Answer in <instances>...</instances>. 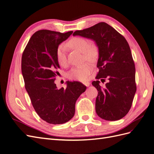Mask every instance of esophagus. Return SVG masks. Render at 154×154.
I'll return each mask as SVG.
<instances>
[{"label": "esophagus", "mask_w": 154, "mask_h": 154, "mask_svg": "<svg viewBox=\"0 0 154 154\" xmlns=\"http://www.w3.org/2000/svg\"><path fill=\"white\" fill-rule=\"evenodd\" d=\"M83 84H84L86 87H89L90 85V83L89 82H85L83 83Z\"/></svg>", "instance_id": "obj_1"}]
</instances>
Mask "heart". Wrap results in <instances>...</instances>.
<instances>
[{
  "label": "heart",
  "mask_w": 154,
  "mask_h": 154,
  "mask_svg": "<svg viewBox=\"0 0 154 154\" xmlns=\"http://www.w3.org/2000/svg\"><path fill=\"white\" fill-rule=\"evenodd\" d=\"M68 45L74 49L78 50L84 54L85 60L93 61L96 56L94 49L90 47V44L87 39L83 37H74L68 42ZM56 59L61 65H65L67 63V46L65 44H61L56 49ZM92 68L89 63L72 68L69 72V78L72 80L78 81H85L91 74Z\"/></svg>",
  "instance_id": "b5f03b06"
}]
</instances>
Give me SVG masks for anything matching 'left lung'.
<instances>
[{"instance_id": "1", "label": "left lung", "mask_w": 154, "mask_h": 154, "mask_svg": "<svg viewBox=\"0 0 154 154\" xmlns=\"http://www.w3.org/2000/svg\"><path fill=\"white\" fill-rule=\"evenodd\" d=\"M73 35L93 40L98 48L99 71L97 80L92 82L98 92L95 102L97 114L106 120L121 119L130 111L137 89L135 63L126 39L103 22L76 30ZM105 78L108 83L102 88L99 80L105 81Z\"/></svg>"}]
</instances>
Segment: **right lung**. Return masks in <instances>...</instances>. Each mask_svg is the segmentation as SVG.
Returning <instances> with one entry per match:
<instances>
[{
	"instance_id": "1",
	"label": "right lung",
	"mask_w": 154,
	"mask_h": 154,
	"mask_svg": "<svg viewBox=\"0 0 154 154\" xmlns=\"http://www.w3.org/2000/svg\"><path fill=\"white\" fill-rule=\"evenodd\" d=\"M72 32L37 31L23 53L21 70L26 90L36 113L49 124H61L71 119L77 99L86 89L78 82H67L65 89H58L54 83L60 68L57 47Z\"/></svg>"
}]
</instances>
